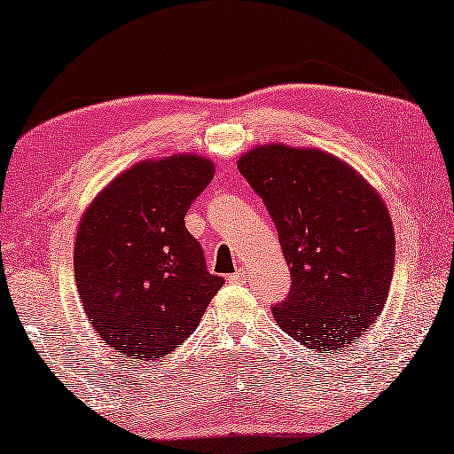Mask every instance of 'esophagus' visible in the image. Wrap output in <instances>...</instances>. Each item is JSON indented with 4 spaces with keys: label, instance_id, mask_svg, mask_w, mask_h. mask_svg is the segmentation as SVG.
Segmentation results:
<instances>
[{
    "label": "esophagus",
    "instance_id": "esophagus-1",
    "mask_svg": "<svg viewBox=\"0 0 454 454\" xmlns=\"http://www.w3.org/2000/svg\"><path fill=\"white\" fill-rule=\"evenodd\" d=\"M245 277H247V270L245 269H239V270H236V273L228 275V281L230 283H240V281H245Z\"/></svg>",
    "mask_w": 454,
    "mask_h": 454
}]
</instances>
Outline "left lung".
Here are the masks:
<instances>
[{
    "instance_id": "obj_1",
    "label": "left lung",
    "mask_w": 454,
    "mask_h": 454,
    "mask_svg": "<svg viewBox=\"0 0 454 454\" xmlns=\"http://www.w3.org/2000/svg\"><path fill=\"white\" fill-rule=\"evenodd\" d=\"M239 171L265 201L292 287L273 306L279 328L316 350H336L381 314L395 262L387 207L347 162L314 148L256 146Z\"/></svg>"
}]
</instances>
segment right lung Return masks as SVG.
I'll return each mask as SVG.
<instances>
[{
  "label": "right lung",
  "instance_id": "1",
  "mask_svg": "<svg viewBox=\"0 0 454 454\" xmlns=\"http://www.w3.org/2000/svg\"><path fill=\"white\" fill-rule=\"evenodd\" d=\"M214 179L200 154L128 168L83 214L75 240L79 300L101 340L154 361L193 334L224 279L207 273L185 214Z\"/></svg>",
  "mask_w": 454,
  "mask_h": 454
}]
</instances>
